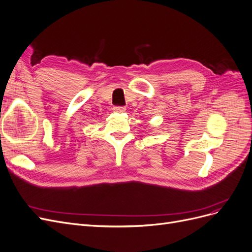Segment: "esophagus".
Wrapping results in <instances>:
<instances>
[{
  "mask_svg": "<svg viewBox=\"0 0 252 252\" xmlns=\"http://www.w3.org/2000/svg\"><path fill=\"white\" fill-rule=\"evenodd\" d=\"M113 111H116V112H125L126 108L124 107V106H114Z\"/></svg>",
  "mask_w": 252,
  "mask_h": 252,
  "instance_id": "1",
  "label": "esophagus"
}]
</instances>
